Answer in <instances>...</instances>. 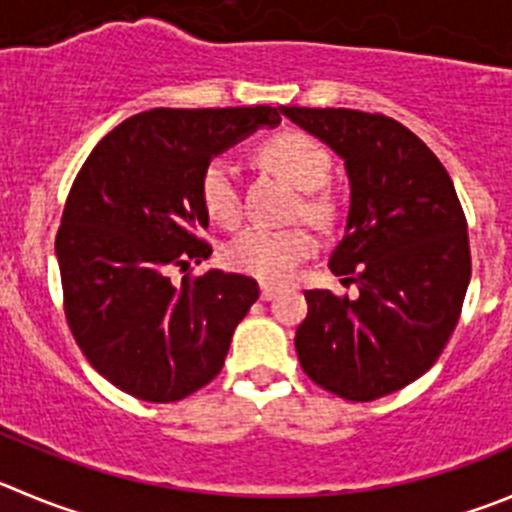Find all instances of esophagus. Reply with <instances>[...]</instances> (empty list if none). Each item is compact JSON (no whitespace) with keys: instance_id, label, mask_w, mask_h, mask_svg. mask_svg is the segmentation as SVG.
<instances>
[{"instance_id":"esophagus-1","label":"esophagus","mask_w":512,"mask_h":512,"mask_svg":"<svg viewBox=\"0 0 512 512\" xmlns=\"http://www.w3.org/2000/svg\"><path fill=\"white\" fill-rule=\"evenodd\" d=\"M279 286H271V284H261V299H264V301H271V299H274V296L276 294H279Z\"/></svg>"}]
</instances>
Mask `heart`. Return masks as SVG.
Instances as JSON below:
<instances>
[{
	"label": "heart",
	"instance_id": "heart-1",
	"mask_svg": "<svg viewBox=\"0 0 512 512\" xmlns=\"http://www.w3.org/2000/svg\"><path fill=\"white\" fill-rule=\"evenodd\" d=\"M261 155L294 183L299 191H312L304 201L306 216L326 221L334 213V201L319 193L329 180L332 155L319 140L301 130L276 133L261 145ZM201 201L208 216L223 226H236L241 221V191H238V168L231 158H213L201 175ZM316 241L306 228H264L251 226L238 233L226 246L223 256L233 271L261 281H286L296 264L309 259Z\"/></svg>",
	"mask_w": 512,
	"mask_h": 512
}]
</instances>
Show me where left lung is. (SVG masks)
<instances>
[{
    "label": "left lung",
    "instance_id": "8db88e82",
    "mask_svg": "<svg viewBox=\"0 0 512 512\" xmlns=\"http://www.w3.org/2000/svg\"><path fill=\"white\" fill-rule=\"evenodd\" d=\"M344 160L349 213L329 269L357 299L304 291L296 354L311 382L349 402L407 387L445 349L470 284L467 223L450 175L415 133L347 107H281Z\"/></svg>",
    "mask_w": 512,
    "mask_h": 512
}]
</instances>
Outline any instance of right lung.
Listing matches in <instances>:
<instances>
[{"label": "right lung", "mask_w": 512, "mask_h": 512, "mask_svg": "<svg viewBox=\"0 0 512 512\" xmlns=\"http://www.w3.org/2000/svg\"><path fill=\"white\" fill-rule=\"evenodd\" d=\"M276 107H155L107 133L77 173L57 231L65 314L97 374L145 402H178L226 362L233 329L259 299L248 276L208 269L170 281L211 256L201 175Z\"/></svg>", "instance_id": "right-lung-1"}]
</instances>
